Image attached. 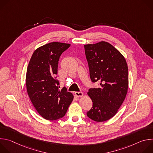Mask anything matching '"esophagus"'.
Returning <instances> with one entry per match:
<instances>
[{
	"label": "esophagus",
	"instance_id": "34e87169",
	"mask_svg": "<svg viewBox=\"0 0 153 153\" xmlns=\"http://www.w3.org/2000/svg\"><path fill=\"white\" fill-rule=\"evenodd\" d=\"M75 95H76V96H77L78 97H82L83 95V93L82 91L75 92Z\"/></svg>",
	"mask_w": 153,
	"mask_h": 153
}]
</instances>
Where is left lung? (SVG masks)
<instances>
[{
  "label": "left lung",
  "instance_id": "left-lung-1",
  "mask_svg": "<svg viewBox=\"0 0 153 153\" xmlns=\"http://www.w3.org/2000/svg\"><path fill=\"white\" fill-rule=\"evenodd\" d=\"M84 48L91 80L100 82L99 88H90L87 93L93 103L86 115L96 122H105L115 116L126 97L127 63L123 56L108 42L87 44Z\"/></svg>",
  "mask_w": 153,
  "mask_h": 153
}]
</instances>
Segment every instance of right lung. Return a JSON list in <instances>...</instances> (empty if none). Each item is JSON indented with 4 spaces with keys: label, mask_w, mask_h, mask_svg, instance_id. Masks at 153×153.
<instances>
[{
    "label": "right lung",
    "mask_w": 153,
    "mask_h": 153,
    "mask_svg": "<svg viewBox=\"0 0 153 153\" xmlns=\"http://www.w3.org/2000/svg\"><path fill=\"white\" fill-rule=\"evenodd\" d=\"M69 43L51 42L40 47L33 53L26 74V86L30 99L38 113L47 120L63 117L74 96L67 90H60L56 80L60 55Z\"/></svg>",
    "instance_id": "right-lung-1"
}]
</instances>
